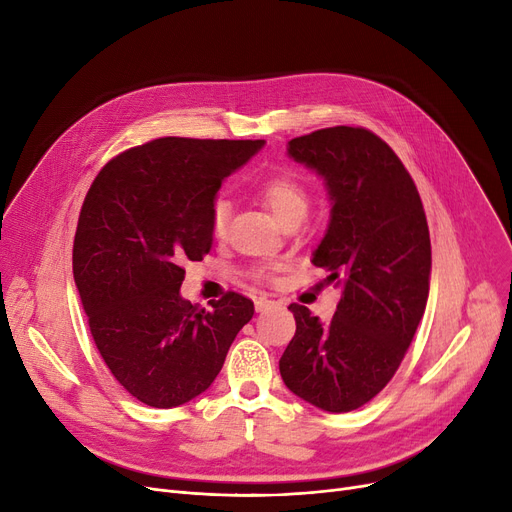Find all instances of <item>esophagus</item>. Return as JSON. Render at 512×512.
<instances>
[{"mask_svg": "<svg viewBox=\"0 0 512 512\" xmlns=\"http://www.w3.org/2000/svg\"><path fill=\"white\" fill-rule=\"evenodd\" d=\"M272 307H276V301H272V299H257L255 301V309H257V313H263V311H267V309H272Z\"/></svg>", "mask_w": 512, "mask_h": 512, "instance_id": "34e87169", "label": "esophagus"}]
</instances>
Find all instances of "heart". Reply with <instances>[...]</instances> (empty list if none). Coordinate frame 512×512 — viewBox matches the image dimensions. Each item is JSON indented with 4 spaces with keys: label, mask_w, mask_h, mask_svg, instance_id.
I'll return each mask as SVG.
<instances>
[{
    "label": "heart",
    "mask_w": 512,
    "mask_h": 512,
    "mask_svg": "<svg viewBox=\"0 0 512 512\" xmlns=\"http://www.w3.org/2000/svg\"><path fill=\"white\" fill-rule=\"evenodd\" d=\"M257 197L261 203L270 209L276 220L284 226L286 222L294 218H303L309 211V193L307 188L288 174H274L267 176L257 184ZM228 220H230V203L224 199H218L211 205L209 211V232L215 238H224L228 230ZM257 278H265V270L255 272Z\"/></svg>",
    "instance_id": "1"
}]
</instances>
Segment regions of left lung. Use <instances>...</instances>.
Returning <instances> with one entry per match:
<instances>
[{
  "instance_id": "obj_1",
  "label": "left lung",
  "mask_w": 512,
  "mask_h": 512,
  "mask_svg": "<svg viewBox=\"0 0 512 512\" xmlns=\"http://www.w3.org/2000/svg\"><path fill=\"white\" fill-rule=\"evenodd\" d=\"M288 155L326 180L332 215L313 253L324 284L342 288L330 324L303 305L280 359L290 392L330 413L363 407L392 380L429 294L432 245L417 186L398 155L367 128H321Z\"/></svg>"
}]
</instances>
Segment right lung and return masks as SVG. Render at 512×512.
Segmentation results:
<instances>
[{"instance_id":"right-lung-1","label":"right lung","mask_w":512,"mask_h":512,"mask_svg":"<svg viewBox=\"0 0 512 512\" xmlns=\"http://www.w3.org/2000/svg\"><path fill=\"white\" fill-rule=\"evenodd\" d=\"M263 143L155 139L107 161L85 197L72 249L80 303L107 369L149 407L205 392L255 313L238 292L211 309L191 305L180 286L182 265L211 249L209 211L224 178Z\"/></svg>"}]
</instances>
